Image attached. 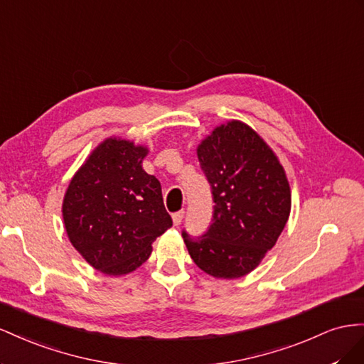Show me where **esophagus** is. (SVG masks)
Returning <instances> with one entry per match:
<instances>
[{
    "mask_svg": "<svg viewBox=\"0 0 364 364\" xmlns=\"http://www.w3.org/2000/svg\"><path fill=\"white\" fill-rule=\"evenodd\" d=\"M183 218H184V212H183V210H180V212H175V213L172 215L173 225H180V224H181V221H183Z\"/></svg>",
    "mask_w": 364,
    "mask_h": 364,
    "instance_id": "obj_1",
    "label": "esophagus"
}]
</instances>
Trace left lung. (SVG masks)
Wrapping results in <instances>:
<instances>
[{
	"mask_svg": "<svg viewBox=\"0 0 364 364\" xmlns=\"http://www.w3.org/2000/svg\"><path fill=\"white\" fill-rule=\"evenodd\" d=\"M196 154L212 188L213 220L203 236L183 232V240L204 273L242 277L261 264L288 221L285 171L264 139L240 120L216 127Z\"/></svg>",
	"mask_w": 364,
	"mask_h": 364,
	"instance_id": "1",
	"label": "left lung"
}]
</instances>
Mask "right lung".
<instances>
[{
    "label": "right lung",
    "mask_w": 364,
    "mask_h": 364,
    "mask_svg": "<svg viewBox=\"0 0 364 364\" xmlns=\"http://www.w3.org/2000/svg\"><path fill=\"white\" fill-rule=\"evenodd\" d=\"M148 148L109 137L73 176L62 203L73 247L103 274L122 276L151 256L152 242L172 227L161 186L143 171Z\"/></svg>",
    "instance_id": "right-lung-1"
}]
</instances>
